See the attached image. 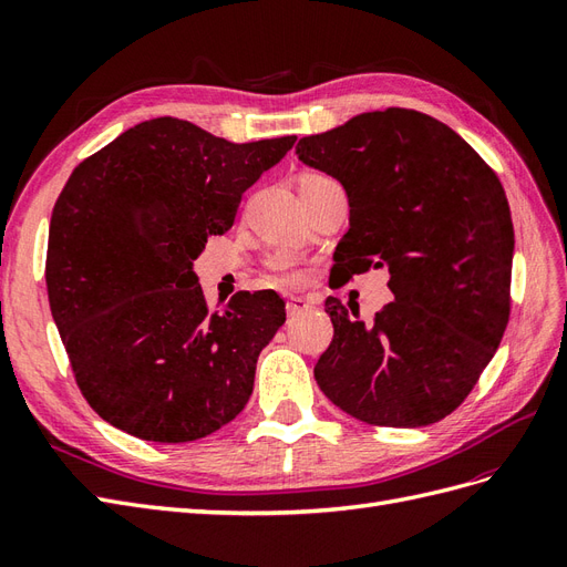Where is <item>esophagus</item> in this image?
Wrapping results in <instances>:
<instances>
[{"mask_svg":"<svg viewBox=\"0 0 567 567\" xmlns=\"http://www.w3.org/2000/svg\"><path fill=\"white\" fill-rule=\"evenodd\" d=\"M307 310H312V300H310V298H305V296H290V298H288L286 312H288L290 317H296V315L307 312Z\"/></svg>","mask_w":567,"mask_h":567,"instance_id":"obj_1","label":"esophagus"}]
</instances>
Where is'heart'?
<instances>
[{
    "mask_svg": "<svg viewBox=\"0 0 567 567\" xmlns=\"http://www.w3.org/2000/svg\"><path fill=\"white\" fill-rule=\"evenodd\" d=\"M286 277H288V279H298V274H296V271H286Z\"/></svg>",
    "mask_w": 567,
    "mask_h": 567,
    "instance_id": "b5f03b06",
    "label": "heart"
}]
</instances>
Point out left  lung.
<instances>
[{"label": "left lung", "mask_w": 567, "mask_h": 567, "mask_svg": "<svg viewBox=\"0 0 567 567\" xmlns=\"http://www.w3.org/2000/svg\"><path fill=\"white\" fill-rule=\"evenodd\" d=\"M296 153L348 194L338 279L383 267L394 296L369 323L326 300L333 340L315 367L321 392L373 425L452 414L508 321L516 238L499 177L452 127L409 109L354 115L302 136Z\"/></svg>", "instance_id": "left-lung-1"}]
</instances>
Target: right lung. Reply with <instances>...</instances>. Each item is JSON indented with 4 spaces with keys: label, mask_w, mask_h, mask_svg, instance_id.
<instances>
[{
    "label": "right lung",
    "mask_w": 567,
    "mask_h": 567,
    "mask_svg": "<svg viewBox=\"0 0 567 567\" xmlns=\"http://www.w3.org/2000/svg\"><path fill=\"white\" fill-rule=\"evenodd\" d=\"M296 140L234 144L153 117L73 169L51 213L47 290L101 419L140 440L192 442L241 414L286 302L241 290L208 310L194 260Z\"/></svg>",
    "instance_id": "right-lung-1"
}]
</instances>
